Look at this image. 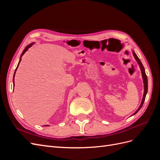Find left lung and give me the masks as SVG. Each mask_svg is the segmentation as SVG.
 Returning a JSON list of instances; mask_svg holds the SVG:
<instances>
[{
  "label": "left lung",
  "mask_w": 160,
  "mask_h": 160,
  "mask_svg": "<svg viewBox=\"0 0 160 160\" xmlns=\"http://www.w3.org/2000/svg\"><path fill=\"white\" fill-rule=\"evenodd\" d=\"M132 52H133V57H134V58H135V59L136 60V61L138 62V65H139V68H140V69H141V71H142V79H143V81L144 92H143V98H142V102H141V104H140V105H139V108L136 110V111H135V113H133L131 116H132V115H134L136 114V113L138 112V111H139V109L142 108V105H143V103H144L145 99H146V94H147V93H148V78H147V76H146V71H145V69H144V67H143V65H142V63L141 61L139 60L138 57L137 56L136 54H135V51H134L133 50L132 51Z\"/></svg>",
  "instance_id": "left-lung-1"
}]
</instances>
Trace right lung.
<instances>
[{"mask_svg": "<svg viewBox=\"0 0 160 160\" xmlns=\"http://www.w3.org/2000/svg\"><path fill=\"white\" fill-rule=\"evenodd\" d=\"M34 44H35V42H32V43H31V44L28 45L25 48V49L23 50V51H22V54H21V57H20V59H19V62H18V65H17V68H16V69H15V71H14V75H13V86H14V76H15L16 71H17V68H18V65H19V63H20V62H21V57H22V55H23L24 54H25V52L27 51L28 49H29L30 47H31ZM44 126H49V125H44Z\"/></svg>", "mask_w": 160, "mask_h": 160, "instance_id": "obj_1", "label": "right lung"}]
</instances>
